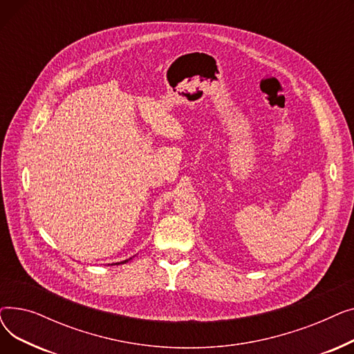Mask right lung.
<instances>
[{"mask_svg": "<svg viewBox=\"0 0 354 354\" xmlns=\"http://www.w3.org/2000/svg\"><path fill=\"white\" fill-rule=\"evenodd\" d=\"M133 258V257H132ZM132 258H129V259H124V261H120V263H115V264H111V266H119V264H124V263H127V261H130V259Z\"/></svg>", "mask_w": 354, "mask_h": 354, "instance_id": "right-lung-1", "label": "right lung"}]
</instances>
